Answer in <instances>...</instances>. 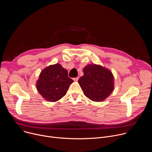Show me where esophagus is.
Here are the masks:
<instances>
[{
    "label": "esophagus",
    "instance_id": "obj_1",
    "mask_svg": "<svg viewBox=\"0 0 152 152\" xmlns=\"http://www.w3.org/2000/svg\"><path fill=\"white\" fill-rule=\"evenodd\" d=\"M73 80H75V81H77L78 79H79V77H75V78H73Z\"/></svg>",
    "mask_w": 152,
    "mask_h": 152
}]
</instances>
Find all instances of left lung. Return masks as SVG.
Returning a JSON list of instances; mask_svg holds the SVG:
<instances>
[{
    "mask_svg": "<svg viewBox=\"0 0 152 152\" xmlns=\"http://www.w3.org/2000/svg\"><path fill=\"white\" fill-rule=\"evenodd\" d=\"M83 72L78 82L85 96L90 100L103 101L113 91L114 78L110 70L99 65L88 64Z\"/></svg>",
    "mask_w": 152,
    "mask_h": 152,
    "instance_id": "obj_1",
    "label": "left lung"
}]
</instances>
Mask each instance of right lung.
Masks as SVG:
<instances>
[{
	"label": "right lung",
	"instance_id": "right-lung-1",
	"mask_svg": "<svg viewBox=\"0 0 152 152\" xmlns=\"http://www.w3.org/2000/svg\"><path fill=\"white\" fill-rule=\"evenodd\" d=\"M73 80L68 76V72L61 64L47 67L40 73L37 81V90L45 100L55 102L66 94Z\"/></svg>",
	"mask_w": 152,
	"mask_h": 152
}]
</instances>
